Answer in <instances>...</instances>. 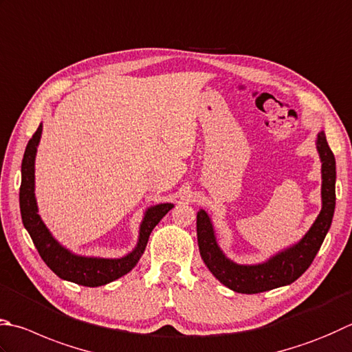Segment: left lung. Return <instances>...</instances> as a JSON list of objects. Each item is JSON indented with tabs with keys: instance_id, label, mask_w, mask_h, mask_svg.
<instances>
[{
	"instance_id": "1",
	"label": "left lung",
	"mask_w": 352,
	"mask_h": 352,
	"mask_svg": "<svg viewBox=\"0 0 352 352\" xmlns=\"http://www.w3.org/2000/svg\"><path fill=\"white\" fill-rule=\"evenodd\" d=\"M316 145L322 162L320 213L299 242L271 256L268 261L254 265H241L231 261L219 247L213 222L207 211H197L199 253L211 274L227 288L242 294L263 293L293 283L313 263L333 222L336 208V159L323 130L317 135Z\"/></svg>"
}]
</instances>
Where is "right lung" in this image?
I'll list each match as a JSON object with an SVG mask.
<instances>
[{
  "instance_id": "right-lung-1",
  "label": "right lung",
  "mask_w": 352,
  "mask_h": 352,
  "mask_svg": "<svg viewBox=\"0 0 352 352\" xmlns=\"http://www.w3.org/2000/svg\"><path fill=\"white\" fill-rule=\"evenodd\" d=\"M41 133L43 124H39L38 130L32 136L24 151L21 164V187H19V210H21L24 228L29 231L39 256L58 277L82 285V287H101V285H107L130 273L144 254L150 233L175 205L157 204L145 210L142 222L139 225L136 247L124 257L105 258L72 253L69 248H65L52 236L41 216L38 214V204L35 197V157L38 144L41 141Z\"/></svg>"
}]
</instances>
